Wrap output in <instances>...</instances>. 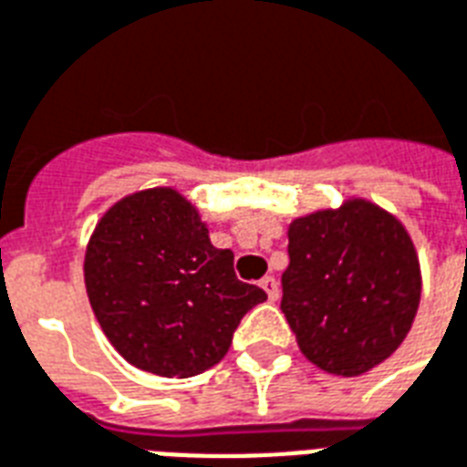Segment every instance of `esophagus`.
<instances>
[{
  "label": "esophagus",
  "instance_id": "34e87169",
  "mask_svg": "<svg viewBox=\"0 0 467 467\" xmlns=\"http://www.w3.org/2000/svg\"><path fill=\"white\" fill-rule=\"evenodd\" d=\"M260 287L267 292V299H270V302H275V299L280 297V285H277V280H275L273 275L263 277V280H260Z\"/></svg>",
  "mask_w": 467,
  "mask_h": 467
}]
</instances>
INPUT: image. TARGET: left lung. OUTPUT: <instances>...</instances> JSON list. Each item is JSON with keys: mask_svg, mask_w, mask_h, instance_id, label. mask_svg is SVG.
I'll return each instance as SVG.
<instances>
[{"mask_svg": "<svg viewBox=\"0 0 467 467\" xmlns=\"http://www.w3.org/2000/svg\"><path fill=\"white\" fill-rule=\"evenodd\" d=\"M287 236L280 309L299 350L343 378L392 356L421 297L417 251L402 223L353 200L292 222Z\"/></svg>", "mask_w": 467, "mask_h": 467, "instance_id": "obj_1", "label": "left lung"}]
</instances>
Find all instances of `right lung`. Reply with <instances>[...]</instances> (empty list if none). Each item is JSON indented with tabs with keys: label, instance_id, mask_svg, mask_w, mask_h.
I'll list each match as a JSON object with an SVG mask.
<instances>
[{
	"label": "right lung",
	"instance_id": "add662e5",
	"mask_svg": "<svg viewBox=\"0 0 467 467\" xmlns=\"http://www.w3.org/2000/svg\"><path fill=\"white\" fill-rule=\"evenodd\" d=\"M99 327L131 365L192 378L226 356L234 331L267 295L241 283L197 209L168 187L131 194L102 216L85 255Z\"/></svg>",
	"mask_w": 467,
	"mask_h": 467
}]
</instances>
